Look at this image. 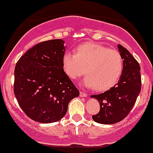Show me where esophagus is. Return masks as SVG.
I'll use <instances>...</instances> for the list:
<instances>
[{
  "label": "esophagus",
  "instance_id": "34e87169",
  "mask_svg": "<svg viewBox=\"0 0 153 153\" xmlns=\"http://www.w3.org/2000/svg\"><path fill=\"white\" fill-rule=\"evenodd\" d=\"M79 96H80V97H86V96H87V94H86V92H82V91H80V92H79Z\"/></svg>",
  "mask_w": 153,
  "mask_h": 153
}]
</instances>
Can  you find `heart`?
I'll return each mask as SVG.
<instances>
[{
    "label": "heart",
    "instance_id": "obj_1",
    "mask_svg": "<svg viewBox=\"0 0 153 153\" xmlns=\"http://www.w3.org/2000/svg\"><path fill=\"white\" fill-rule=\"evenodd\" d=\"M122 56L114 49L97 43H85L76 49L75 54L67 52L63 57V67L71 79L84 74V83L88 87L102 92L111 89L123 72Z\"/></svg>",
    "mask_w": 153,
    "mask_h": 153
}]
</instances>
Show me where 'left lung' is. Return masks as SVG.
<instances>
[{
  "label": "left lung",
  "mask_w": 153,
  "mask_h": 153,
  "mask_svg": "<svg viewBox=\"0 0 153 153\" xmlns=\"http://www.w3.org/2000/svg\"><path fill=\"white\" fill-rule=\"evenodd\" d=\"M123 58V72L118 82L103 93L92 95L97 99L100 110L92 116L94 121L113 124L125 118L134 107L141 90L140 67L128 50L118 45Z\"/></svg>",
  "instance_id": "1"
}]
</instances>
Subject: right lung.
I'll use <instances>...</instances> for the list:
<instances>
[{
	"instance_id": "right-lung-1",
	"label": "right lung",
	"mask_w": 153,
	"mask_h": 153,
	"mask_svg": "<svg viewBox=\"0 0 153 153\" xmlns=\"http://www.w3.org/2000/svg\"><path fill=\"white\" fill-rule=\"evenodd\" d=\"M62 39L42 42L18 60L13 92L18 104L32 120L52 123L67 113L70 101L79 95L63 68Z\"/></svg>"
}]
</instances>
